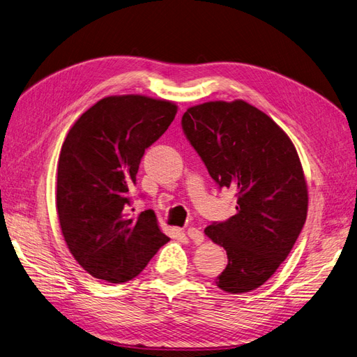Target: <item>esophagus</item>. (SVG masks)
<instances>
[{
    "label": "esophagus",
    "instance_id": "obj_1",
    "mask_svg": "<svg viewBox=\"0 0 357 357\" xmlns=\"http://www.w3.org/2000/svg\"><path fill=\"white\" fill-rule=\"evenodd\" d=\"M186 234L195 244H201L204 241V234L198 228H193V226H190V228H188Z\"/></svg>",
    "mask_w": 357,
    "mask_h": 357
}]
</instances>
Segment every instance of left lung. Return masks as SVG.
<instances>
[{"label": "left lung", "instance_id": "obj_1", "mask_svg": "<svg viewBox=\"0 0 357 357\" xmlns=\"http://www.w3.org/2000/svg\"><path fill=\"white\" fill-rule=\"evenodd\" d=\"M181 126L211 178L236 190V214L204 229L228 255L215 284L228 294L252 291L282 265L307 219L296 149L271 117L243 100L189 107Z\"/></svg>", "mask_w": 357, "mask_h": 357}]
</instances>
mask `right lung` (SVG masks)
Segmentation results:
<instances>
[{
	"label": "right lung",
	"mask_w": 357,
	"mask_h": 357,
	"mask_svg": "<svg viewBox=\"0 0 357 357\" xmlns=\"http://www.w3.org/2000/svg\"><path fill=\"white\" fill-rule=\"evenodd\" d=\"M177 114L172 101L105 96L74 122L58 160L56 210L63 240L92 277L125 283L169 241L152 210L126 211L144 150Z\"/></svg>",
	"instance_id": "add662e5"
}]
</instances>
